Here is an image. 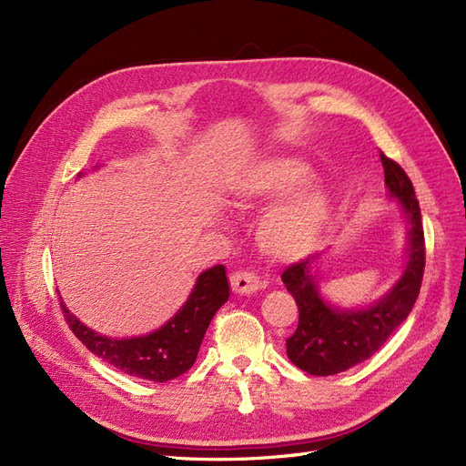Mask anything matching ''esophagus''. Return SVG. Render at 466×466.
Instances as JSON below:
<instances>
[{"label": "esophagus", "instance_id": "34e87169", "mask_svg": "<svg viewBox=\"0 0 466 466\" xmlns=\"http://www.w3.org/2000/svg\"><path fill=\"white\" fill-rule=\"evenodd\" d=\"M229 281H231V289L238 295H252L260 289L258 276L252 272H247V270L233 272Z\"/></svg>", "mask_w": 466, "mask_h": 466}]
</instances>
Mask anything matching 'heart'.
I'll list each match as a JSON object with an SVG mask.
<instances>
[{
    "mask_svg": "<svg viewBox=\"0 0 466 466\" xmlns=\"http://www.w3.org/2000/svg\"><path fill=\"white\" fill-rule=\"evenodd\" d=\"M311 180V167L281 155L250 163L233 177L229 198L238 214L281 198L258 225V243L268 257L295 260L320 243L332 219V200L322 188H303Z\"/></svg>",
    "mask_w": 466,
    "mask_h": 466,
    "instance_id": "1",
    "label": "heart"
}]
</instances>
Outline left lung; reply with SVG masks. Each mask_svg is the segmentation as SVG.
Returning a JSON list of instances; mask_svg holds the SVG:
<instances>
[{"mask_svg":"<svg viewBox=\"0 0 466 466\" xmlns=\"http://www.w3.org/2000/svg\"><path fill=\"white\" fill-rule=\"evenodd\" d=\"M385 187L399 200L406 221V262L400 278L383 298L358 309H340L320 295L315 258L288 266L281 281L299 309L298 329L286 340L288 358L299 370L327 377L370 360L410 315L426 266L424 228L414 187L399 163L380 153Z\"/></svg>","mask_w":466,"mask_h":466,"instance_id":"8db88e82","label":"left lung"}]
</instances>
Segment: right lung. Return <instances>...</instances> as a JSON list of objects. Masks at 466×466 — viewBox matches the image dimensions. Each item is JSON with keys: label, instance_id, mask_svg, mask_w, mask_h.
Returning a JSON list of instances; mask_svg holds the SVG:
<instances>
[{"label": "right lung", "instance_id": "add662e5", "mask_svg": "<svg viewBox=\"0 0 466 466\" xmlns=\"http://www.w3.org/2000/svg\"><path fill=\"white\" fill-rule=\"evenodd\" d=\"M228 299L229 281L225 276V266L218 264L198 276L188 299L173 319L144 336L110 338L98 334L69 313L64 301L62 309L69 329L96 358L126 375L165 383L192 368L211 319Z\"/></svg>", "mask_w": 466, "mask_h": 466}]
</instances>
